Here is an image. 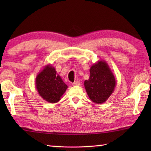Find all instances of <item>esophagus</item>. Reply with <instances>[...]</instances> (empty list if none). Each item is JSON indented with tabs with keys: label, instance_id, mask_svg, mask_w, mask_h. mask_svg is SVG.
I'll return each mask as SVG.
<instances>
[{
	"label": "esophagus",
	"instance_id": "esophagus-1",
	"mask_svg": "<svg viewBox=\"0 0 151 151\" xmlns=\"http://www.w3.org/2000/svg\"><path fill=\"white\" fill-rule=\"evenodd\" d=\"M72 85L73 86H76V85H81V83L79 81H76V82H74V83H72Z\"/></svg>",
	"mask_w": 151,
	"mask_h": 151
}]
</instances>
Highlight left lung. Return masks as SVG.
<instances>
[{"label":"left lung","mask_w":151,"mask_h":151,"mask_svg":"<svg viewBox=\"0 0 151 151\" xmlns=\"http://www.w3.org/2000/svg\"><path fill=\"white\" fill-rule=\"evenodd\" d=\"M116 82L108 64L103 60L93 64L90 77L84 82L89 99L96 104H103L114 92Z\"/></svg>","instance_id":"8db88e82"}]
</instances>
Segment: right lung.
Here are the masks:
<instances>
[{"label":"right lung","mask_w":151,"mask_h":151,"mask_svg":"<svg viewBox=\"0 0 151 151\" xmlns=\"http://www.w3.org/2000/svg\"><path fill=\"white\" fill-rule=\"evenodd\" d=\"M36 88L39 95L48 103H56L60 100L68 86L57 75L55 68L46 65L36 77Z\"/></svg>","instance_id":"add662e5"}]
</instances>
